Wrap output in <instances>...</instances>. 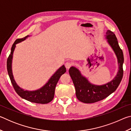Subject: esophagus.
<instances>
[{"mask_svg":"<svg viewBox=\"0 0 131 131\" xmlns=\"http://www.w3.org/2000/svg\"><path fill=\"white\" fill-rule=\"evenodd\" d=\"M72 66V63L70 62H68L65 63V67L67 69H69Z\"/></svg>","mask_w":131,"mask_h":131,"instance_id":"34e87169","label":"esophagus"}]
</instances>
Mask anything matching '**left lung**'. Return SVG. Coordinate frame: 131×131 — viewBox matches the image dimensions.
I'll list each match as a JSON object with an SVG mask.
<instances>
[{"label":"left lung","mask_w":131,"mask_h":131,"mask_svg":"<svg viewBox=\"0 0 131 131\" xmlns=\"http://www.w3.org/2000/svg\"><path fill=\"white\" fill-rule=\"evenodd\" d=\"M106 38L116 55L119 64L118 73L112 81L102 85H93L85 77L81 76L80 72L76 68L71 67L69 70L76 89L77 98L83 103H91L103 100L116 90L123 79V51L119 47L117 37L113 32L108 30L106 32Z\"/></svg>","instance_id":"obj_1"}]
</instances>
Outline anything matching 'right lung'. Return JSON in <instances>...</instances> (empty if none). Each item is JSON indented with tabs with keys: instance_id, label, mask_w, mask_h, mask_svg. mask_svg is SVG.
<instances>
[{
	"instance_id": "obj_1",
	"label": "right lung",
	"mask_w": 131,
	"mask_h": 131,
	"mask_svg": "<svg viewBox=\"0 0 131 131\" xmlns=\"http://www.w3.org/2000/svg\"><path fill=\"white\" fill-rule=\"evenodd\" d=\"M29 36H25L22 39H18L13 43L12 49H11V53L8 56L7 61V69L8 76L10 77L11 82L14 87L15 92L17 94L23 98L26 99L31 102L40 103V104H46L52 101L54 96L55 89L56 85L58 81L59 78L63 74L66 72V68L65 66H62L59 69L54 75L51 77L50 79L48 80L44 87L38 90L35 91H25L21 88H19L17 85L13 78L12 70V62L13 58V51L15 49V44L19 43L21 41L25 40Z\"/></svg>"
}]
</instances>
